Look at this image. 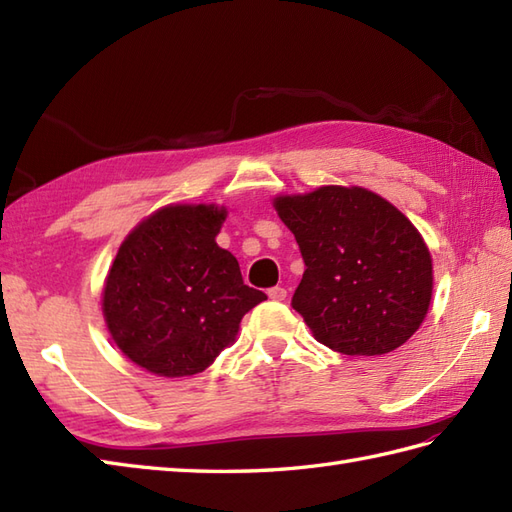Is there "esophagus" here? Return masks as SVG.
<instances>
[{
    "label": "esophagus",
    "mask_w": 512,
    "mask_h": 512,
    "mask_svg": "<svg viewBox=\"0 0 512 512\" xmlns=\"http://www.w3.org/2000/svg\"><path fill=\"white\" fill-rule=\"evenodd\" d=\"M286 295H288V292H286V288H284V286H275V288H270V290H268V297L273 299V301H284V299H286Z\"/></svg>",
    "instance_id": "obj_1"
}]
</instances>
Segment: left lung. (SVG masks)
<instances>
[{"label":"left lung","mask_w":512,"mask_h":512,"mask_svg":"<svg viewBox=\"0 0 512 512\" xmlns=\"http://www.w3.org/2000/svg\"><path fill=\"white\" fill-rule=\"evenodd\" d=\"M306 273L292 295L319 343L347 356L396 350L429 310L431 255L405 215L358 187L275 200Z\"/></svg>","instance_id":"obj_1"}]
</instances>
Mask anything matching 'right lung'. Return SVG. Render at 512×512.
<instances>
[{
    "instance_id": "obj_1",
    "label": "right lung",
    "mask_w": 512,
    "mask_h": 512,
    "mask_svg": "<svg viewBox=\"0 0 512 512\" xmlns=\"http://www.w3.org/2000/svg\"><path fill=\"white\" fill-rule=\"evenodd\" d=\"M222 222L217 206H165L118 248L103 314L123 354L151 374L202 372L235 339L244 314L266 299L215 244Z\"/></svg>"
}]
</instances>
